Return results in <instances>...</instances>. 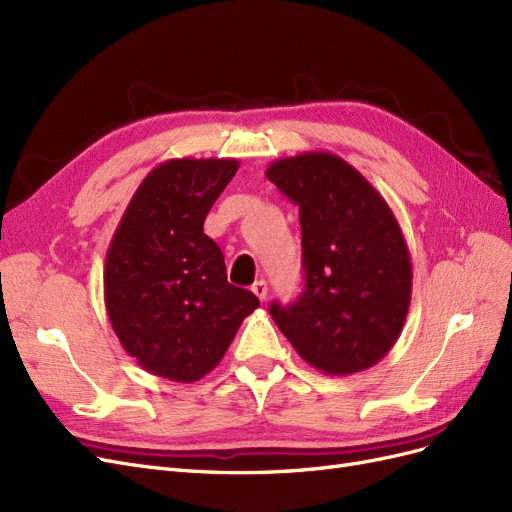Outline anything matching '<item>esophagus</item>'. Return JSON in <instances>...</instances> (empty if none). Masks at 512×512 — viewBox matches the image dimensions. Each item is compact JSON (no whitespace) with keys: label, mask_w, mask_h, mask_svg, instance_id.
<instances>
[{"label":"esophagus","mask_w":512,"mask_h":512,"mask_svg":"<svg viewBox=\"0 0 512 512\" xmlns=\"http://www.w3.org/2000/svg\"><path fill=\"white\" fill-rule=\"evenodd\" d=\"M252 292L256 294V297H258L260 301H265V299H267V282H265V280L254 282V284H252Z\"/></svg>","instance_id":"1"}]
</instances>
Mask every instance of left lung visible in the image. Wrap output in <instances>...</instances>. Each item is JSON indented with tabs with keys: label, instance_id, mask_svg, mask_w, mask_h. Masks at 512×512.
<instances>
[{
	"label": "left lung",
	"instance_id": "8db88e82",
	"mask_svg": "<svg viewBox=\"0 0 512 512\" xmlns=\"http://www.w3.org/2000/svg\"><path fill=\"white\" fill-rule=\"evenodd\" d=\"M299 207L305 288L269 312L303 361L329 376L376 365L393 348L412 297L410 252L391 207L359 170L329 151L269 164Z\"/></svg>",
	"mask_w": 512,
	"mask_h": 512
}]
</instances>
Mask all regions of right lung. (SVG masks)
I'll return each mask as SVG.
<instances>
[{"label":"right lung","mask_w":512,"mask_h":512,"mask_svg":"<svg viewBox=\"0 0 512 512\" xmlns=\"http://www.w3.org/2000/svg\"><path fill=\"white\" fill-rule=\"evenodd\" d=\"M232 158H177L138 185L108 245L104 305L119 342L153 376L196 382L222 361L260 305L228 284L224 254L203 230L235 177Z\"/></svg>","instance_id":"right-lung-1"}]
</instances>
